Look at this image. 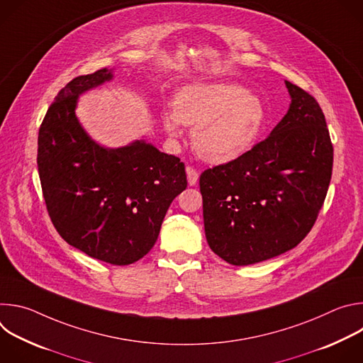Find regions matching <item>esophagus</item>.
<instances>
[{"label": "esophagus", "mask_w": 363, "mask_h": 363, "mask_svg": "<svg viewBox=\"0 0 363 363\" xmlns=\"http://www.w3.org/2000/svg\"><path fill=\"white\" fill-rule=\"evenodd\" d=\"M186 178H188V184L192 186L198 182V178H199V174L195 168L192 167H186Z\"/></svg>", "instance_id": "1"}]
</instances>
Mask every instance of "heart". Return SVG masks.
Wrapping results in <instances>:
<instances>
[{"instance_id":"obj_1","label":"heart","mask_w":363,"mask_h":363,"mask_svg":"<svg viewBox=\"0 0 363 363\" xmlns=\"http://www.w3.org/2000/svg\"><path fill=\"white\" fill-rule=\"evenodd\" d=\"M181 123L195 126L192 142L202 158L227 162L247 152L266 123L262 100L234 83H196L184 87L174 112L164 116L165 130L181 135Z\"/></svg>"}]
</instances>
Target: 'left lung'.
Segmentation results:
<instances>
[{
  "label": "left lung",
  "mask_w": 363,
  "mask_h": 363,
  "mask_svg": "<svg viewBox=\"0 0 363 363\" xmlns=\"http://www.w3.org/2000/svg\"><path fill=\"white\" fill-rule=\"evenodd\" d=\"M286 116L241 157L199 177L205 237L233 266L294 248L315 225L333 168V145L318 100L286 82Z\"/></svg>",
  "instance_id": "1"
}]
</instances>
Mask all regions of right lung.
Wrapping results in <instances>:
<instances>
[{
  "instance_id": "obj_1",
  "label": "right lung",
  "mask_w": 363,
  "mask_h": 363,
  "mask_svg": "<svg viewBox=\"0 0 363 363\" xmlns=\"http://www.w3.org/2000/svg\"><path fill=\"white\" fill-rule=\"evenodd\" d=\"M113 77L101 69L69 82L38 130L37 165L47 213L62 238L115 266L146 255L174 198L186 188L185 165L145 140L108 149L76 118L79 94Z\"/></svg>"
}]
</instances>
